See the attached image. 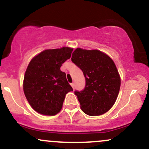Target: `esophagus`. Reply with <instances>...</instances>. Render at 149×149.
<instances>
[{
  "mask_svg": "<svg viewBox=\"0 0 149 149\" xmlns=\"http://www.w3.org/2000/svg\"><path fill=\"white\" fill-rule=\"evenodd\" d=\"M71 86H72V87L73 88V89H74V83H71Z\"/></svg>",
  "mask_w": 149,
  "mask_h": 149,
  "instance_id": "esophagus-1",
  "label": "esophagus"
}]
</instances>
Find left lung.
<instances>
[{"mask_svg":"<svg viewBox=\"0 0 149 149\" xmlns=\"http://www.w3.org/2000/svg\"><path fill=\"white\" fill-rule=\"evenodd\" d=\"M72 61L83 72L85 87L75 91L81 109L89 116H99L108 111L119 94L121 79L114 62L98 49L77 48Z\"/></svg>","mask_w":149,"mask_h":149,"instance_id":"1","label":"left lung"}]
</instances>
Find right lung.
I'll return each instance as SVG.
<instances>
[{"mask_svg":"<svg viewBox=\"0 0 149 149\" xmlns=\"http://www.w3.org/2000/svg\"><path fill=\"white\" fill-rule=\"evenodd\" d=\"M73 49H45L30 62L23 80V91L30 106L37 112L54 116L62 109L66 94L73 91L62 64L70 58Z\"/></svg>","mask_w":149,"mask_h":149,"instance_id":"right-lung-1","label":"right lung"}]
</instances>
